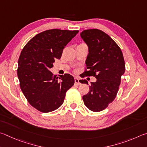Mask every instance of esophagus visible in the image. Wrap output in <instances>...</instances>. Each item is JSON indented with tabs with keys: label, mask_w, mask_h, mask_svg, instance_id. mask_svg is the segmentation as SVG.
Instances as JSON below:
<instances>
[{
	"label": "esophagus",
	"mask_w": 147,
	"mask_h": 147,
	"mask_svg": "<svg viewBox=\"0 0 147 147\" xmlns=\"http://www.w3.org/2000/svg\"><path fill=\"white\" fill-rule=\"evenodd\" d=\"M74 80H75V84H80V81H79V79L78 78H74Z\"/></svg>",
	"instance_id": "1"
}]
</instances>
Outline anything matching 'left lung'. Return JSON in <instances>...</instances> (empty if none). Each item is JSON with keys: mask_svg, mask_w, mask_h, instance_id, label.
Returning <instances> with one entry per match:
<instances>
[{"mask_svg": "<svg viewBox=\"0 0 147 147\" xmlns=\"http://www.w3.org/2000/svg\"><path fill=\"white\" fill-rule=\"evenodd\" d=\"M88 48L85 63L88 70L84 74L97 79L91 83L90 91L83 97L85 106L93 112L105 110L116 97L121 78L125 71L123 53L115 41L101 30L90 29L81 33ZM81 83L88 84L82 79Z\"/></svg>", "mask_w": 147, "mask_h": 147, "instance_id": "1", "label": "left lung"}]
</instances>
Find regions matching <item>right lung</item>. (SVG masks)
Wrapping results in <instances>:
<instances>
[{"label": "right lung", "instance_id": "right-lung-1", "mask_svg": "<svg viewBox=\"0 0 147 147\" xmlns=\"http://www.w3.org/2000/svg\"><path fill=\"white\" fill-rule=\"evenodd\" d=\"M78 32L46 30L33 37L22 49L17 69L20 87L28 102L38 111L46 113L57 109L63 103L66 91L74 84L70 74L59 75L58 78L50 69Z\"/></svg>", "mask_w": 147, "mask_h": 147}]
</instances>
